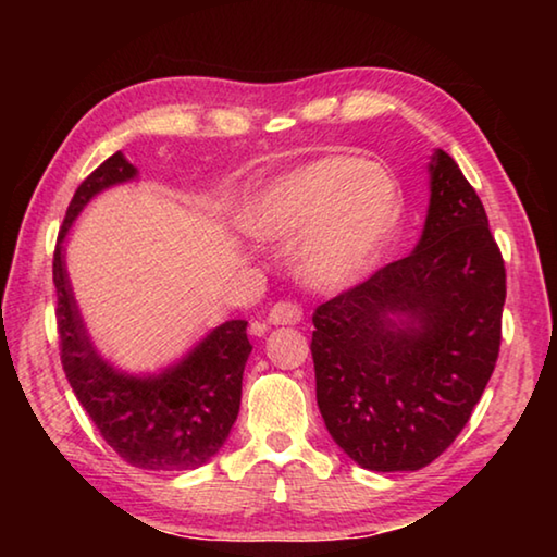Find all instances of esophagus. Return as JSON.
Listing matches in <instances>:
<instances>
[{
    "instance_id": "obj_1",
    "label": "esophagus",
    "mask_w": 557,
    "mask_h": 557,
    "mask_svg": "<svg viewBox=\"0 0 557 557\" xmlns=\"http://www.w3.org/2000/svg\"><path fill=\"white\" fill-rule=\"evenodd\" d=\"M301 319V309L295 305V301H277L275 307L268 312V324H297Z\"/></svg>"
}]
</instances>
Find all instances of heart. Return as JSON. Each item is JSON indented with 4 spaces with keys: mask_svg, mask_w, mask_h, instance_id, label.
Returning a JSON list of instances; mask_svg holds the SVG:
<instances>
[{
    "mask_svg": "<svg viewBox=\"0 0 557 557\" xmlns=\"http://www.w3.org/2000/svg\"><path fill=\"white\" fill-rule=\"evenodd\" d=\"M403 219V191L388 169L363 157L326 154L258 186L240 228L262 243L299 231L297 275L312 287H342L369 272Z\"/></svg>",
    "mask_w": 557,
    "mask_h": 557,
    "instance_id": "1",
    "label": "heart"
}]
</instances>
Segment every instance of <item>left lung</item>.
<instances>
[{
	"instance_id": "left-lung-1",
	"label": "left lung",
	"mask_w": 557,
	"mask_h": 557,
	"mask_svg": "<svg viewBox=\"0 0 557 557\" xmlns=\"http://www.w3.org/2000/svg\"><path fill=\"white\" fill-rule=\"evenodd\" d=\"M425 228L408 258L317 307V405L358 467L414 471L467 425L492 379L506 270L455 159L428 164Z\"/></svg>"
}]
</instances>
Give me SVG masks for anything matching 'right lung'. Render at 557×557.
I'll list each match as a JSON object with an SVG mask.
<instances>
[{"instance_id": "obj_1", "label": "right lung", "mask_w": 557, "mask_h": 557, "mask_svg": "<svg viewBox=\"0 0 557 557\" xmlns=\"http://www.w3.org/2000/svg\"><path fill=\"white\" fill-rule=\"evenodd\" d=\"M132 178H137V166L115 152L78 186L65 211L53 252L61 363L83 410L127 465L152 471L199 469L219 455L238 418L243 369L252 351L245 334L248 322L231 319L211 329L157 373H127L92 344L65 270L63 243L75 219L98 194Z\"/></svg>"}]
</instances>
